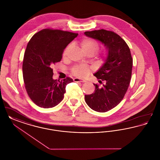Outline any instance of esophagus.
<instances>
[{
    "instance_id": "esophagus-1",
    "label": "esophagus",
    "mask_w": 160,
    "mask_h": 160,
    "mask_svg": "<svg viewBox=\"0 0 160 160\" xmlns=\"http://www.w3.org/2000/svg\"><path fill=\"white\" fill-rule=\"evenodd\" d=\"M74 82H82V83L86 82V81H85L84 80L80 79V78H75L74 79Z\"/></svg>"
}]
</instances>
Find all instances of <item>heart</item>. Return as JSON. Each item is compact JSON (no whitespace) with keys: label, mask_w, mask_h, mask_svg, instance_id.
Instances as JSON below:
<instances>
[{"label":"heart","mask_w":160,"mask_h":160,"mask_svg":"<svg viewBox=\"0 0 160 160\" xmlns=\"http://www.w3.org/2000/svg\"><path fill=\"white\" fill-rule=\"evenodd\" d=\"M81 46L84 52L87 54H92L95 53L99 49V44L98 41L95 39L91 38H86L83 39L80 42ZM73 47V44H69L68 46L64 49L62 57L63 59H67L69 53L71 48ZM108 52L107 49H104L100 53V61L101 62L105 61L108 57ZM91 71V68L86 64H78L74 65L71 68L72 74L80 78H83L88 76Z\"/></svg>","instance_id":"1"}]
</instances>
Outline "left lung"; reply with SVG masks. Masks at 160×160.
<instances>
[{"label": "left lung", "instance_id": "8db88e82", "mask_svg": "<svg viewBox=\"0 0 160 160\" xmlns=\"http://www.w3.org/2000/svg\"><path fill=\"white\" fill-rule=\"evenodd\" d=\"M84 34L100 41L106 47L108 55L105 63L94 76L99 80L93 84L95 90L85 95L86 104L92 110L104 113L113 108L122 101L131 81L132 58L129 47L119 35L105 29L87 31Z\"/></svg>", "mask_w": 160, "mask_h": 160}]
</instances>
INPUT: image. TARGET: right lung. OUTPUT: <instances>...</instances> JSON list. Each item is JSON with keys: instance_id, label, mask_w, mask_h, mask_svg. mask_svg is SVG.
<instances>
[{"instance_id": "add662e5", "label": "right lung", "mask_w": 160, "mask_h": 160, "mask_svg": "<svg viewBox=\"0 0 160 160\" xmlns=\"http://www.w3.org/2000/svg\"><path fill=\"white\" fill-rule=\"evenodd\" d=\"M78 33L59 29H44L29 41L24 55L23 80L28 96L38 106L52 108L64 97L70 77L54 80L52 67L61 61L63 50Z\"/></svg>"}]
</instances>
